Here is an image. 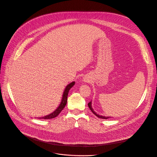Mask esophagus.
<instances>
[{"instance_id": "obj_1", "label": "esophagus", "mask_w": 157, "mask_h": 157, "mask_svg": "<svg viewBox=\"0 0 157 157\" xmlns=\"http://www.w3.org/2000/svg\"><path fill=\"white\" fill-rule=\"evenodd\" d=\"M83 81H84V82H89V79H88L87 78H86V77L84 78V79H83Z\"/></svg>"}]
</instances>
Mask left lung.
<instances>
[{
  "label": "left lung",
  "instance_id": "obj_1",
  "mask_svg": "<svg viewBox=\"0 0 157 157\" xmlns=\"http://www.w3.org/2000/svg\"><path fill=\"white\" fill-rule=\"evenodd\" d=\"M88 106H89V109H90V110L92 111V113H93L94 115H96L98 117H99V118H100V119H107L108 118H109V117H104V116H100V115L97 114L95 113V112L94 111V110L93 109V108H92V106H91V101H90V102H89L88 103Z\"/></svg>",
  "mask_w": 157,
  "mask_h": 157
}]
</instances>
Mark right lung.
Instances as JSON below:
<instances>
[{
    "mask_svg": "<svg viewBox=\"0 0 157 157\" xmlns=\"http://www.w3.org/2000/svg\"><path fill=\"white\" fill-rule=\"evenodd\" d=\"M75 84V82H72L70 84H69L68 86H67L64 89V91L63 95V98L61 100V102L60 103L59 107L52 113V114L44 116L42 117H40L39 119H53L55 117H56V116H58L59 115V114L62 111V110L64 109V107H65L66 103H67V98H68V93L70 89L74 86V84Z\"/></svg>",
    "mask_w": 157,
    "mask_h": 157,
    "instance_id": "right-lung-1",
    "label": "right lung"
}]
</instances>
